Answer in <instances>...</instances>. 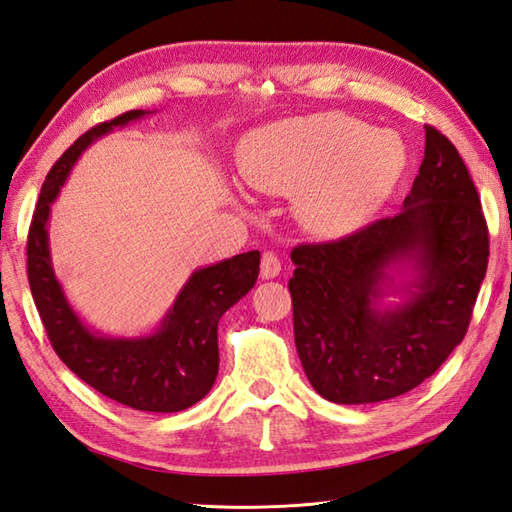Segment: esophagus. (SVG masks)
Here are the masks:
<instances>
[{"label":"esophagus","mask_w":512,"mask_h":512,"mask_svg":"<svg viewBox=\"0 0 512 512\" xmlns=\"http://www.w3.org/2000/svg\"><path fill=\"white\" fill-rule=\"evenodd\" d=\"M259 268H262V277H264V279L277 277L279 270H281L279 257L273 253V250H266V253L262 255V264H259Z\"/></svg>","instance_id":"esophagus-1"}]
</instances>
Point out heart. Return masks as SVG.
<instances>
[{"instance_id": "1", "label": "heart", "mask_w": 512, "mask_h": 512, "mask_svg": "<svg viewBox=\"0 0 512 512\" xmlns=\"http://www.w3.org/2000/svg\"><path fill=\"white\" fill-rule=\"evenodd\" d=\"M402 167L405 145L396 134L334 112L268 125L242 149L244 178L262 191L299 195V220L319 235L361 222Z\"/></svg>"}]
</instances>
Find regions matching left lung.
<instances>
[{"instance_id":"8db88e82","label":"left lung","mask_w":512,"mask_h":512,"mask_svg":"<svg viewBox=\"0 0 512 512\" xmlns=\"http://www.w3.org/2000/svg\"><path fill=\"white\" fill-rule=\"evenodd\" d=\"M424 158L402 211L334 242L299 244L288 281L303 372L339 405L407 394L469 330L488 266V226L458 149L424 125ZM412 268L406 301L383 309L388 270Z\"/></svg>"}]
</instances>
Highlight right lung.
<instances>
[{"label":"right lung","mask_w":512,"mask_h":512,"mask_svg":"<svg viewBox=\"0 0 512 512\" xmlns=\"http://www.w3.org/2000/svg\"><path fill=\"white\" fill-rule=\"evenodd\" d=\"M132 110L85 132L54 162L41 187L28 231V284L54 352L90 387L138 411L173 413L189 409L209 394L220 367L217 323L255 286L259 250L235 255L195 270L162 319L160 328L138 339H107L94 334L65 299L54 277L48 248L50 204L65 178L96 138L114 127L147 116Z\"/></svg>","instance_id":"add662e5"}]
</instances>
